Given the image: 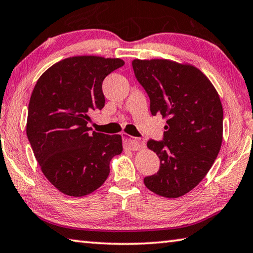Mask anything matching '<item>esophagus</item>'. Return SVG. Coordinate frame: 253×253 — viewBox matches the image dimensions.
Instances as JSON below:
<instances>
[{
  "mask_svg": "<svg viewBox=\"0 0 253 253\" xmlns=\"http://www.w3.org/2000/svg\"><path fill=\"white\" fill-rule=\"evenodd\" d=\"M123 144L124 147L131 150V151H139V150L143 149L145 147V143L143 141L135 139L133 136H129V135L123 136Z\"/></svg>",
  "mask_w": 253,
  "mask_h": 253,
  "instance_id": "esophagus-1",
  "label": "esophagus"
}]
</instances>
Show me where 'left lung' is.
I'll use <instances>...</instances> for the list:
<instances>
[{
  "mask_svg": "<svg viewBox=\"0 0 253 253\" xmlns=\"http://www.w3.org/2000/svg\"><path fill=\"white\" fill-rule=\"evenodd\" d=\"M135 78L150 97L152 115L167 120L163 141H148L160 159L145 176L150 191L179 198L201 182L218 157L223 109L213 84L196 66L167 59L132 61Z\"/></svg>",
  "mask_w": 253,
  "mask_h": 253,
  "instance_id": "left-lung-1",
  "label": "left lung"
}]
</instances>
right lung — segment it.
<instances>
[{"mask_svg": "<svg viewBox=\"0 0 253 253\" xmlns=\"http://www.w3.org/2000/svg\"><path fill=\"white\" fill-rule=\"evenodd\" d=\"M124 65L121 59L72 56L53 64L33 88L26 135L45 178L70 197L99 189L110 173V161L122 152V138L87 126L90 113L105 99L102 82Z\"/></svg>", "mask_w": 253, "mask_h": 253, "instance_id": "obj_1", "label": "right lung"}]
</instances>
